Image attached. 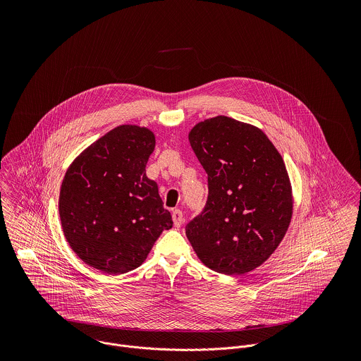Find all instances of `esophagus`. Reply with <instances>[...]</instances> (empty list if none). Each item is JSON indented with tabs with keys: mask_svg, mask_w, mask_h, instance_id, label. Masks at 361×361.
Masks as SVG:
<instances>
[{
	"mask_svg": "<svg viewBox=\"0 0 361 361\" xmlns=\"http://www.w3.org/2000/svg\"><path fill=\"white\" fill-rule=\"evenodd\" d=\"M172 219H173V225L175 228H179L183 222V214L180 209H173L172 211Z\"/></svg>",
	"mask_w": 361,
	"mask_h": 361,
	"instance_id": "34e87169",
	"label": "esophagus"
}]
</instances>
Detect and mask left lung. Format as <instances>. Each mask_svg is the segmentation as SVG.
Returning <instances> with one entry per match:
<instances>
[{"instance_id": "1", "label": "left lung", "mask_w": 361, "mask_h": 361, "mask_svg": "<svg viewBox=\"0 0 361 361\" xmlns=\"http://www.w3.org/2000/svg\"><path fill=\"white\" fill-rule=\"evenodd\" d=\"M189 142L208 175V197L186 236L212 271L250 272L276 250L292 219L283 158L257 126L224 115L196 123Z\"/></svg>"}]
</instances>
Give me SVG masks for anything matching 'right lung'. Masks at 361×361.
Wrapping results in <instances>:
<instances>
[{"label": "right lung", "instance_id": "1", "mask_svg": "<svg viewBox=\"0 0 361 361\" xmlns=\"http://www.w3.org/2000/svg\"><path fill=\"white\" fill-rule=\"evenodd\" d=\"M154 133L121 125L69 165L59 192V218L71 249L108 275L140 267L172 216L146 175Z\"/></svg>", "mask_w": 361, "mask_h": 361}]
</instances>
